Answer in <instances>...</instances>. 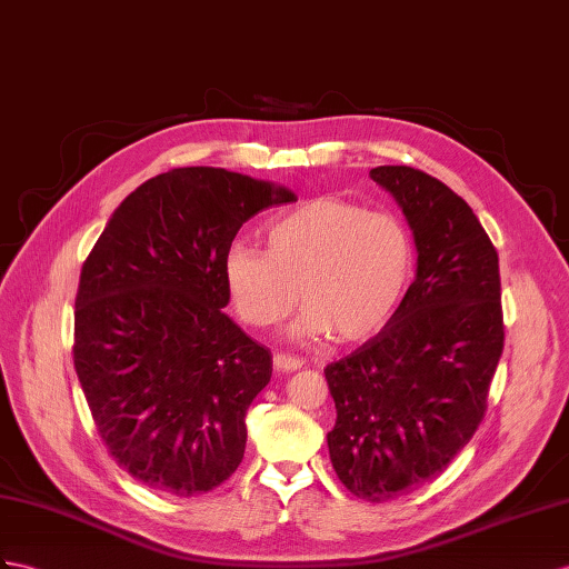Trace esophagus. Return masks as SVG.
Returning <instances> with one entry per match:
<instances>
[{"instance_id": "34e87169", "label": "esophagus", "mask_w": 569, "mask_h": 569, "mask_svg": "<svg viewBox=\"0 0 569 569\" xmlns=\"http://www.w3.org/2000/svg\"><path fill=\"white\" fill-rule=\"evenodd\" d=\"M305 366L302 358H296V356H288V353H276L273 356V368L279 372H296Z\"/></svg>"}]
</instances>
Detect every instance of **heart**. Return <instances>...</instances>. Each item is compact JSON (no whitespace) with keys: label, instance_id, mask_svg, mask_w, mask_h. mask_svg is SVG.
<instances>
[{"label":"heart","instance_id":"heart-1","mask_svg":"<svg viewBox=\"0 0 569 569\" xmlns=\"http://www.w3.org/2000/svg\"><path fill=\"white\" fill-rule=\"evenodd\" d=\"M269 250L236 242L226 254V283L238 315L273 327L308 305L296 337L337 341L375 337L411 283V230L389 211H366L339 199H312L269 226Z\"/></svg>","mask_w":569,"mask_h":569}]
</instances>
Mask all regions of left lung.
I'll list each match as a JSON object with an SVG mask.
<instances>
[{"mask_svg": "<svg viewBox=\"0 0 569 569\" xmlns=\"http://www.w3.org/2000/svg\"><path fill=\"white\" fill-rule=\"evenodd\" d=\"M370 178L413 232L416 281L387 327L325 370L331 466L356 498L397 500L440 476L486 413L502 356L498 252L459 194L409 166Z\"/></svg>", "mask_w": 569, "mask_h": 569, "instance_id": "obj_1", "label": "left lung"}]
</instances>
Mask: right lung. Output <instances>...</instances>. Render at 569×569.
Wrapping results in <instances>:
<instances>
[{
    "label": "right lung",
    "mask_w": 569,
    "mask_h": 569,
    "mask_svg": "<svg viewBox=\"0 0 569 569\" xmlns=\"http://www.w3.org/2000/svg\"><path fill=\"white\" fill-rule=\"evenodd\" d=\"M290 189L223 168L146 180L83 261L74 368L112 459L153 490L192 498L238 469L271 351L223 312L226 254L244 221Z\"/></svg>",
    "instance_id": "add662e5"
}]
</instances>
